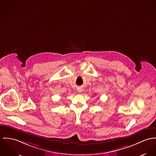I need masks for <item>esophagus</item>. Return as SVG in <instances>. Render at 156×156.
Instances as JSON below:
<instances>
[{
    "label": "esophagus",
    "instance_id": "obj_1",
    "mask_svg": "<svg viewBox=\"0 0 156 156\" xmlns=\"http://www.w3.org/2000/svg\"><path fill=\"white\" fill-rule=\"evenodd\" d=\"M78 92H80V93H81V92L83 91V89L80 88H78Z\"/></svg>",
    "mask_w": 156,
    "mask_h": 156
}]
</instances>
